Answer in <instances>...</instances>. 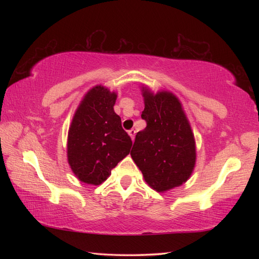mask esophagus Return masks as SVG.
Masks as SVG:
<instances>
[{
    "label": "esophagus",
    "mask_w": 259,
    "mask_h": 259,
    "mask_svg": "<svg viewBox=\"0 0 259 259\" xmlns=\"http://www.w3.org/2000/svg\"><path fill=\"white\" fill-rule=\"evenodd\" d=\"M128 134H129V136H130V138H131V140H135V137H136V130H134V129H131V130H129L128 131Z\"/></svg>",
    "instance_id": "obj_1"
}]
</instances>
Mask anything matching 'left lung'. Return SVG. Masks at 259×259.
<instances>
[{"label": "left lung", "instance_id": "obj_1", "mask_svg": "<svg viewBox=\"0 0 259 259\" xmlns=\"http://www.w3.org/2000/svg\"><path fill=\"white\" fill-rule=\"evenodd\" d=\"M147 126L136 135L130 155L146 183L164 192L185 184L196 164V141L178 97L161 90L153 93L141 87Z\"/></svg>", "mask_w": 259, "mask_h": 259}]
</instances>
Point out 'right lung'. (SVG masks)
<instances>
[{
  "label": "right lung",
  "instance_id": "right-lung-1",
  "mask_svg": "<svg viewBox=\"0 0 259 259\" xmlns=\"http://www.w3.org/2000/svg\"><path fill=\"white\" fill-rule=\"evenodd\" d=\"M117 93L103 85L88 91L71 121L67 156L74 176L84 184L98 186L129 155L133 141L114 112Z\"/></svg>",
  "mask_w": 259,
  "mask_h": 259
}]
</instances>
